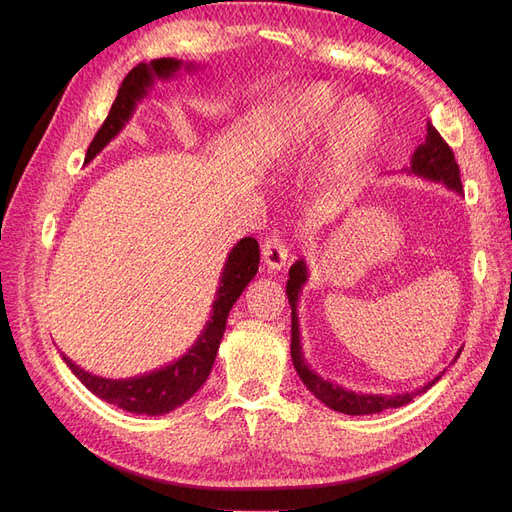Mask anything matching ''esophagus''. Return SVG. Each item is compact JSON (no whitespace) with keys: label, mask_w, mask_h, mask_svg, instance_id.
I'll return each instance as SVG.
<instances>
[{"label":"esophagus","mask_w":512,"mask_h":512,"mask_svg":"<svg viewBox=\"0 0 512 512\" xmlns=\"http://www.w3.org/2000/svg\"><path fill=\"white\" fill-rule=\"evenodd\" d=\"M262 260L271 271H280L288 262V247L280 237H271L262 245Z\"/></svg>","instance_id":"obj_1"}]
</instances>
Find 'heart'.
<instances>
[{
    "label": "heart",
    "mask_w": 512,
    "mask_h": 512,
    "mask_svg": "<svg viewBox=\"0 0 512 512\" xmlns=\"http://www.w3.org/2000/svg\"><path fill=\"white\" fill-rule=\"evenodd\" d=\"M380 132L378 113L367 102H344L327 85L294 91L275 119V160L292 168L318 149L337 147L339 168L367 156Z\"/></svg>",
    "instance_id": "1"
}]
</instances>
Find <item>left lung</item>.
Here are the masks:
<instances>
[{"instance_id": "8db88e82", "label": "left lung", "mask_w": 512, "mask_h": 512, "mask_svg": "<svg viewBox=\"0 0 512 512\" xmlns=\"http://www.w3.org/2000/svg\"><path fill=\"white\" fill-rule=\"evenodd\" d=\"M408 175L414 177H421L433 183H444L448 190H453L457 194H461V179H459V166L455 162V153L453 149L444 143V138L438 134V130L427 123V136H425V143L418 145L416 151L412 153V160H410V168H406ZM290 280L286 282V294H288V303L292 309V337H290V354H292V365L297 369L299 378L303 380V384L307 386L309 391H312L324 406H329L335 412H342V414H350V416H359V414H376L382 410H389V408H399V406H406L410 401L425 393L427 389H431L433 384H436L440 376H436L433 380H429L427 384H423L421 389H414L408 393H393V395H371V393H354L350 389H344V386H339L331 380H324L320 378L316 371L309 369V365L305 363V356L301 350V333H299V316H297V303L301 297V290L307 282V265L305 260L299 258L294 265L290 267L288 273ZM461 354V350L455 354V361L457 356Z\"/></svg>"}]
</instances>
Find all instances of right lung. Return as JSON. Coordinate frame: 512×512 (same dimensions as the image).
I'll list each match as a JSON object with an SVG mask.
<instances>
[{
	"label": "right lung",
	"mask_w": 512,
	"mask_h": 512,
	"mask_svg": "<svg viewBox=\"0 0 512 512\" xmlns=\"http://www.w3.org/2000/svg\"><path fill=\"white\" fill-rule=\"evenodd\" d=\"M181 68L194 72L198 66L183 64L181 59L162 57V59H153L151 64H138L136 68H132L117 91L111 113H108L98 134L94 136V141H91L85 162L94 160L98 153L123 130V126H126L130 117L134 115L136 104L143 98H147L153 83L158 79L160 81L173 79ZM258 262H260V247L254 237H245L232 247L226 258V265L222 269L220 286H218V292H215V301H213L207 327L196 339V344L185 352L181 359L173 361L170 365L153 369L143 376L123 378V380L89 374V371L72 363L64 354L66 365L91 393L104 399L106 404H113L126 412L149 414V416L173 412L175 408L183 406L185 401H188L209 378L215 354H218L220 342L226 331V318L230 314L232 305H235L237 299L241 297L245 286L254 280V275L258 273Z\"/></svg>",
	"instance_id": "add662e5"
}]
</instances>
